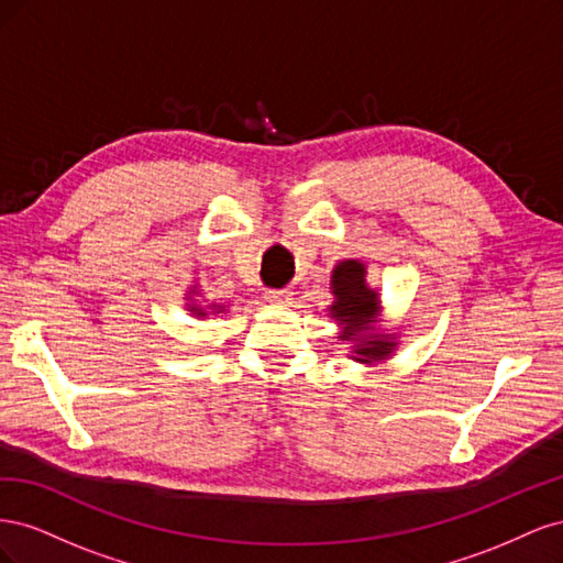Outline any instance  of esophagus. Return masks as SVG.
Wrapping results in <instances>:
<instances>
[{"mask_svg":"<svg viewBox=\"0 0 563 563\" xmlns=\"http://www.w3.org/2000/svg\"><path fill=\"white\" fill-rule=\"evenodd\" d=\"M265 298H267V302L286 305V302H291V291H288V288H269V291H265Z\"/></svg>","mask_w":563,"mask_h":563,"instance_id":"esophagus-1","label":"esophagus"}]
</instances>
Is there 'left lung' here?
<instances>
[{
    "label": "left lung",
    "instance_id": "8db88e82",
    "mask_svg": "<svg viewBox=\"0 0 563 563\" xmlns=\"http://www.w3.org/2000/svg\"><path fill=\"white\" fill-rule=\"evenodd\" d=\"M331 294L335 300L329 310L343 327L338 338L347 340L352 345V360L362 364L387 360L395 352L397 340L395 335L373 329L380 312V298L366 284V265L360 261H343L335 265L331 275Z\"/></svg>",
    "mask_w": 563,
    "mask_h": 563
}]
</instances>
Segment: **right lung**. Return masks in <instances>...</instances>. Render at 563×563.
<instances>
[{
	"label": "right lung",
	"mask_w": 563,
	"mask_h": 563,
	"mask_svg": "<svg viewBox=\"0 0 563 563\" xmlns=\"http://www.w3.org/2000/svg\"><path fill=\"white\" fill-rule=\"evenodd\" d=\"M192 294H195V291H190V296H192ZM211 308L220 312V305H211ZM187 310H190L195 317H207V312H203V308H199V305H195V302L187 305Z\"/></svg>",
	"instance_id": "right-lung-1"
}]
</instances>
